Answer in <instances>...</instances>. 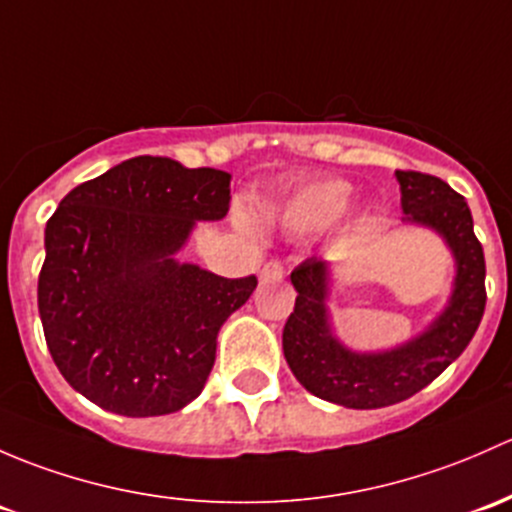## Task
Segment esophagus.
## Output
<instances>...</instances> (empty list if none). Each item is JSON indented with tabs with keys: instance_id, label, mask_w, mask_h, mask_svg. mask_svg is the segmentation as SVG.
Listing matches in <instances>:
<instances>
[{
	"instance_id": "34e87169",
	"label": "esophagus",
	"mask_w": 512,
	"mask_h": 512,
	"mask_svg": "<svg viewBox=\"0 0 512 512\" xmlns=\"http://www.w3.org/2000/svg\"><path fill=\"white\" fill-rule=\"evenodd\" d=\"M260 274H262V279H282V274H284L282 262H277V260L265 262V267H262Z\"/></svg>"
}]
</instances>
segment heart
<instances>
[{
	"instance_id": "obj_1",
	"label": "heart",
	"mask_w": 512,
	"mask_h": 512,
	"mask_svg": "<svg viewBox=\"0 0 512 512\" xmlns=\"http://www.w3.org/2000/svg\"><path fill=\"white\" fill-rule=\"evenodd\" d=\"M353 186L343 179H321L294 188L265 208L267 223L289 233H316L348 211ZM247 225V220H245Z\"/></svg>"
}]
</instances>
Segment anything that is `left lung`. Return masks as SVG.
Instances as JSON below:
<instances>
[{
  "instance_id": "1",
  "label": "left lung",
  "mask_w": 512,
  "mask_h": 512,
  "mask_svg": "<svg viewBox=\"0 0 512 512\" xmlns=\"http://www.w3.org/2000/svg\"><path fill=\"white\" fill-rule=\"evenodd\" d=\"M395 179L402 223L437 233L454 257L451 294L432 324L385 351H353L333 331L331 262L311 257L292 272L297 304L284 324V358L311 395L348 410L390 407L424 390L466 351L486 309V260L464 196L419 171H395Z\"/></svg>"
}]
</instances>
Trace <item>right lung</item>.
I'll use <instances>...</instances> for the list:
<instances>
[{"label":"right lung","instance_id":"add662e5","mask_svg":"<svg viewBox=\"0 0 512 512\" xmlns=\"http://www.w3.org/2000/svg\"><path fill=\"white\" fill-rule=\"evenodd\" d=\"M230 174L134 157L75 186L46 223L39 314L75 392L122 417H159L201 395L220 326L257 279L181 262L196 223L223 220Z\"/></svg>","mask_w":512,"mask_h":512}]
</instances>
